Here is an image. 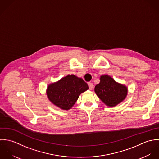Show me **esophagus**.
I'll return each instance as SVG.
<instances>
[{
  "label": "esophagus",
  "mask_w": 159,
  "mask_h": 159,
  "mask_svg": "<svg viewBox=\"0 0 159 159\" xmlns=\"http://www.w3.org/2000/svg\"><path fill=\"white\" fill-rule=\"evenodd\" d=\"M88 85H89V89L90 90H92L93 89V84L91 82H89L88 83Z\"/></svg>",
  "instance_id": "esophagus-1"
}]
</instances>
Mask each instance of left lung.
I'll return each instance as SVG.
<instances>
[{
  "label": "left lung",
  "instance_id": "1",
  "mask_svg": "<svg viewBox=\"0 0 159 159\" xmlns=\"http://www.w3.org/2000/svg\"><path fill=\"white\" fill-rule=\"evenodd\" d=\"M95 92L106 106L114 107L125 99L128 89L116 82L111 76L102 75L100 77V82L95 87Z\"/></svg>",
  "mask_w": 159,
  "mask_h": 159
}]
</instances>
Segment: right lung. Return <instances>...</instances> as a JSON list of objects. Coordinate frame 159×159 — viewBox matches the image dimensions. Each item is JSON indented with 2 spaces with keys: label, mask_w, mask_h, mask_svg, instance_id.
Instances as JSON below:
<instances>
[{
  "label": "right lung",
  "mask_w": 159,
  "mask_h": 159,
  "mask_svg": "<svg viewBox=\"0 0 159 159\" xmlns=\"http://www.w3.org/2000/svg\"><path fill=\"white\" fill-rule=\"evenodd\" d=\"M88 89L87 84L82 79L72 74L48 85L47 95L53 104L63 110H69L79 95Z\"/></svg>",
  "instance_id": "add662e5"
}]
</instances>
